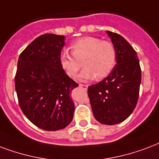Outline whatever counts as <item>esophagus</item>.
<instances>
[{
    "label": "esophagus",
    "instance_id": "obj_1",
    "mask_svg": "<svg viewBox=\"0 0 159 159\" xmlns=\"http://www.w3.org/2000/svg\"><path fill=\"white\" fill-rule=\"evenodd\" d=\"M79 87H80V88H83V89H85V90H87V89H88V85H84V84H79Z\"/></svg>",
    "mask_w": 159,
    "mask_h": 159
}]
</instances>
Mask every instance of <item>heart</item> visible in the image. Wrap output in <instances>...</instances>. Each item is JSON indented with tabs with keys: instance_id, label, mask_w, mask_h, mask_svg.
<instances>
[{
	"instance_id": "1",
	"label": "heart",
	"mask_w": 159,
	"mask_h": 159,
	"mask_svg": "<svg viewBox=\"0 0 159 159\" xmlns=\"http://www.w3.org/2000/svg\"><path fill=\"white\" fill-rule=\"evenodd\" d=\"M73 55L67 51L60 54L61 68L69 77H75L82 62L85 66L78 76L81 81H89L93 78L102 79L108 76L114 67L117 60V53L114 46L108 42L93 36H85L77 40L71 45Z\"/></svg>"
}]
</instances>
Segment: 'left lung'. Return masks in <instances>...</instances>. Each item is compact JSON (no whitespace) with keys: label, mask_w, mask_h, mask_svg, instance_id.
<instances>
[{"label":"left lung","mask_w":159,"mask_h":159,"mask_svg":"<svg viewBox=\"0 0 159 159\" xmlns=\"http://www.w3.org/2000/svg\"><path fill=\"white\" fill-rule=\"evenodd\" d=\"M114 46L117 60L111 73L88 87V97L97 121L105 125L123 122L138 102L141 68L137 52L119 34L107 31Z\"/></svg>","instance_id":"left-lung-1"}]
</instances>
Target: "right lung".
Segmentation results:
<instances>
[{"mask_svg": "<svg viewBox=\"0 0 159 159\" xmlns=\"http://www.w3.org/2000/svg\"><path fill=\"white\" fill-rule=\"evenodd\" d=\"M65 36L44 34L20 53L15 77L19 105L34 125L46 131L66 128L74 113L71 91L78 86L60 64Z\"/></svg>", "mask_w": 159, "mask_h": 159, "instance_id": "add662e5", "label": "right lung"}]
</instances>
